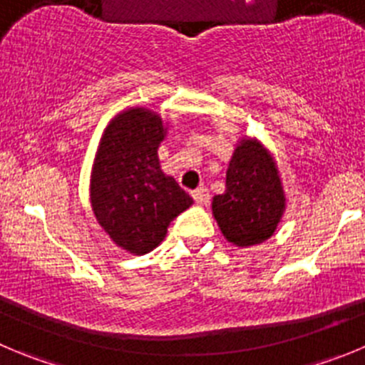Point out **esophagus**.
I'll return each mask as SVG.
<instances>
[{"label":"esophagus","instance_id":"esophagus-1","mask_svg":"<svg viewBox=\"0 0 365 365\" xmlns=\"http://www.w3.org/2000/svg\"><path fill=\"white\" fill-rule=\"evenodd\" d=\"M192 198H194V202H196V205H207V203H209V190L207 189H196L192 192Z\"/></svg>","mask_w":365,"mask_h":365}]
</instances>
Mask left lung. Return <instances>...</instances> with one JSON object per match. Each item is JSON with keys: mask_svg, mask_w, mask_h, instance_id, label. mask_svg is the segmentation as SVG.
Returning a JSON list of instances; mask_svg holds the SVG:
<instances>
[{"mask_svg": "<svg viewBox=\"0 0 365 365\" xmlns=\"http://www.w3.org/2000/svg\"><path fill=\"white\" fill-rule=\"evenodd\" d=\"M286 210V194L275 158L254 136H241L230 156L225 192L212 198L221 234L240 248L270 240Z\"/></svg>", "mask_w": 365, "mask_h": 365, "instance_id": "obj_1", "label": "left lung"}]
</instances>
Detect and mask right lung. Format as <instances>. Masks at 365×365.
Here are the masks:
<instances>
[{
  "label": "right lung",
  "instance_id": "obj_1",
  "mask_svg": "<svg viewBox=\"0 0 365 365\" xmlns=\"http://www.w3.org/2000/svg\"><path fill=\"white\" fill-rule=\"evenodd\" d=\"M169 122L133 106L106 125L90 176L95 220L110 240L133 255L155 250L167 227L192 205V198L162 171L160 142Z\"/></svg>",
  "mask_w": 365,
  "mask_h": 365
}]
</instances>
